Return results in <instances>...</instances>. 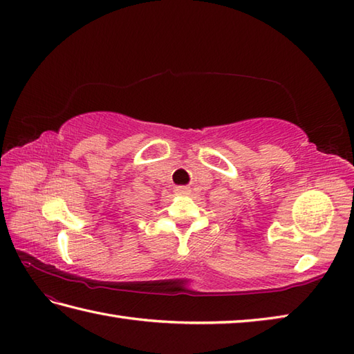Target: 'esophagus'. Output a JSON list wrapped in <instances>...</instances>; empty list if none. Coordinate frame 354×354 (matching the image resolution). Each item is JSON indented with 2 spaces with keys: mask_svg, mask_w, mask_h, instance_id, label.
Masks as SVG:
<instances>
[{
  "mask_svg": "<svg viewBox=\"0 0 354 354\" xmlns=\"http://www.w3.org/2000/svg\"><path fill=\"white\" fill-rule=\"evenodd\" d=\"M191 192V189L187 186H177L176 187V194H178V195H187Z\"/></svg>",
  "mask_w": 354,
  "mask_h": 354,
  "instance_id": "obj_1",
  "label": "esophagus"
}]
</instances>
